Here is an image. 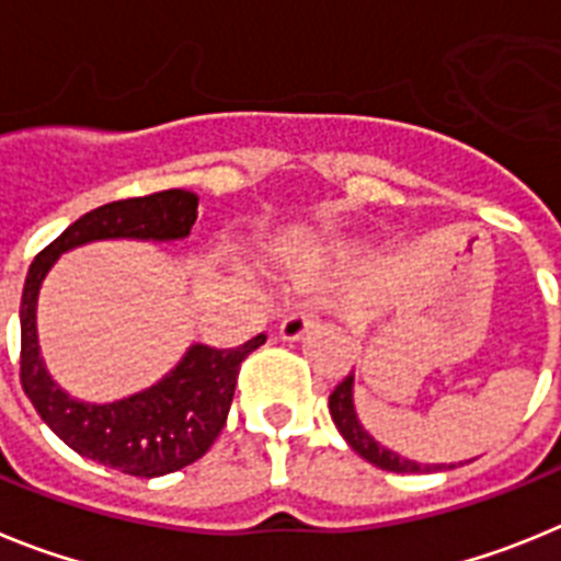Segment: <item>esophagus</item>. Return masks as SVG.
<instances>
[{
  "label": "esophagus",
  "mask_w": 561,
  "mask_h": 561,
  "mask_svg": "<svg viewBox=\"0 0 561 561\" xmlns=\"http://www.w3.org/2000/svg\"><path fill=\"white\" fill-rule=\"evenodd\" d=\"M314 325H317L314 311L297 309V311H291L289 317H286L284 323H280L277 334H280V340H284V342H297V340H304V336L309 334Z\"/></svg>",
  "instance_id": "34e87169"
}]
</instances>
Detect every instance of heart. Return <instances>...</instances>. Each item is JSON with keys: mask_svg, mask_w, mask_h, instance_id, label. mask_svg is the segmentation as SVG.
Instances as JSON below:
<instances>
[{"mask_svg": "<svg viewBox=\"0 0 561 561\" xmlns=\"http://www.w3.org/2000/svg\"><path fill=\"white\" fill-rule=\"evenodd\" d=\"M362 252V247L359 244H354V241H348V244H340L334 250V261L336 264H351V261H354L356 255H359Z\"/></svg>", "mask_w": 561, "mask_h": 561, "instance_id": "b5f03b06", "label": "heart"}]
</instances>
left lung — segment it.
I'll return each instance as SVG.
<instances>
[{
	"label": "left lung",
	"mask_w": 561,
	"mask_h": 561,
	"mask_svg": "<svg viewBox=\"0 0 561 561\" xmlns=\"http://www.w3.org/2000/svg\"><path fill=\"white\" fill-rule=\"evenodd\" d=\"M329 413L334 427L340 430V435L345 438L351 449H354L359 458H365L368 463L379 466V469H388V472H447L455 469L453 463H419V460H410L404 455L393 453V449L381 447L379 440L362 427L359 415H356L354 404V374L345 376V379L336 385L334 393L329 396Z\"/></svg>",
	"instance_id": "left-lung-1"
}]
</instances>
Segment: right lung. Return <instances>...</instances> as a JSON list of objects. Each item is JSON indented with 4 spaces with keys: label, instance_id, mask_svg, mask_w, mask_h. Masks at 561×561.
<instances>
[{
    "label": "right lung",
    "instance_id": "obj_1",
    "mask_svg": "<svg viewBox=\"0 0 561 561\" xmlns=\"http://www.w3.org/2000/svg\"><path fill=\"white\" fill-rule=\"evenodd\" d=\"M196 207L199 196L180 187L95 207L38 252L24 280L19 309L24 393L44 424L69 449L134 478H160L185 469L213 447L230 413L238 368L257 345H264L266 336L257 334L241 348L227 351L193 342L151 388L95 404L69 396L49 376L38 345V295L44 277L64 252L117 238L180 241L191 236V227L196 225Z\"/></svg>",
    "mask_w": 561,
    "mask_h": 561
}]
</instances>
